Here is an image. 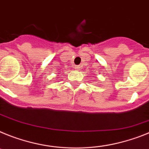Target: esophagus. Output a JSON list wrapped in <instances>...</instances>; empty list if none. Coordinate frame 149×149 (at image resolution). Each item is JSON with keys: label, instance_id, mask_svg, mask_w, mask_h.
<instances>
[{"label": "esophagus", "instance_id": "34e87169", "mask_svg": "<svg viewBox=\"0 0 149 149\" xmlns=\"http://www.w3.org/2000/svg\"><path fill=\"white\" fill-rule=\"evenodd\" d=\"M81 68H82V66L80 65H77L74 67V69L76 70H81Z\"/></svg>", "mask_w": 149, "mask_h": 149}]
</instances>
